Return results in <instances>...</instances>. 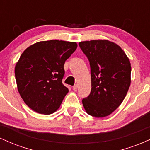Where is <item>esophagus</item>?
Returning a JSON list of instances; mask_svg holds the SVG:
<instances>
[{"instance_id": "34e87169", "label": "esophagus", "mask_w": 150, "mask_h": 150, "mask_svg": "<svg viewBox=\"0 0 150 150\" xmlns=\"http://www.w3.org/2000/svg\"><path fill=\"white\" fill-rule=\"evenodd\" d=\"M77 87H78V86H77V85H75L73 87V89L74 91H77Z\"/></svg>"}]
</instances>
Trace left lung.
<instances>
[{"instance_id":"1","label":"left lung","mask_w":150,"mask_h":150,"mask_svg":"<svg viewBox=\"0 0 150 150\" xmlns=\"http://www.w3.org/2000/svg\"><path fill=\"white\" fill-rule=\"evenodd\" d=\"M79 46L89 61L92 80L91 92L82 104L90 116H107L123 102L130 87V61L123 49L110 41H85Z\"/></svg>"}]
</instances>
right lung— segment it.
I'll return each instance as SVG.
<instances>
[{"label":"right lung","mask_w":150,"mask_h":150,"mask_svg":"<svg viewBox=\"0 0 150 150\" xmlns=\"http://www.w3.org/2000/svg\"><path fill=\"white\" fill-rule=\"evenodd\" d=\"M77 47L76 42H39L22 53L15 68L18 92L36 112L49 115L60 107L68 89L62 83L65 62Z\"/></svg>","instance_id":"right-lung-1"}]
</instances>
